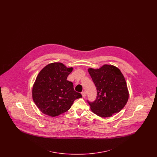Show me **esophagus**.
<instances>
[{
    "instance_id": "34e87169",
    "label": "esophagus",
    "mask_w": 157,
    "mask_h": 157,
    "mask_svg": "<svg viewBox=\"0 0 157 157\" xmlns=\"http://www.w3.org/2000/svg\"><path fill=\"white\" fill-rule=\"evenodd\" d=\"M81 94H82V97L83 98L85 97L86 95V92H82V93H81Z\"/></svg>"
}]
</instances>
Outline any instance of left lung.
I'll use <instances>...</instances> for the list:
<instances>
[{"mask_svg": "<svg viewBox=\"0 0 157 157\" xmlns=\"http://www.w3.org/2000/svg\"><path fill=\"white\" fill-rule=\"evenodd\" d=\"M88 72L97 90V99L92 102L88 101L91 111L102 118L121 111L128 102L129 92L120 69L104 65L97 69L89 68Z\"/></svg>", "mask_w": 157, "mask_h": 157, "instance_id": "left-lung-1", "label": "left lung"}]
</instances>
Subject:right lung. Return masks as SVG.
<instances>
[{
  "label": "right lung",
  "mask_w": 157,
  "mask_h": 157,
  "mask_svg": "<svg viewBox=\"0 0 157 157\" xmlns=\"http://www.w3.org/2000/svg\"><path fill=\"white\" fill-rule=\"evenodd\" d=\"M73 67L60 62L49 63L39 73L32 88V98L39 110L55 117L68 111L74 101L82 98L67 77Z\"/></svg>",
  "instance_id": "obj_1"
}]
</instances>
